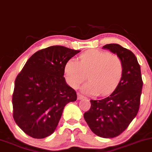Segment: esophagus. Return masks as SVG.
Wrapping results in <instances>:
<instances>
[{"mask_svg":"<svg viewBox=\"0 0 152 152\" xmlns=\"http://www.w3.org/2000/svg\"><path fill=\"white\" fill-rule=\"evenodd\" d=\"M84 98V96H82L81 94H77V98H78V100H81V99H82V98Z\"/></svg>","mask_w":152,"mask_h":152,"instance_id":"1","label":"esophagus"}]
</instances>
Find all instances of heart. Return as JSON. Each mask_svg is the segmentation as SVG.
Returning a JSON list of instances; mask_svg holds the SVG:
<instances>
[{
  "mask_svg": "<svg viewBox=\"0 0 152 152\" xmlns=\"http://www.w3.org/2000/svg\"><path fill=\"white\" fill-rule=\"evenodd\" d=\"M123 71V62L120 56L97 49L81 54L78 61L71 58L64 66L66 80L74 88L85 81L88 74L89 81L81 90L92 95L110 94L120 83Z\"/></svg>",
  "mask_w": 152,
  "mask_h": 152,
  "instance_id": "b5f03b06",
  "label": "heart"
}]
</instances>
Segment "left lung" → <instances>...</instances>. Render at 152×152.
I'll return each instance as SVG.
<instances>
[{
  "mask_svg": "<svg viewBox=\"0 0 152 152\" xmlns=\"http://www.w3.org/2000/svg\"><path fill=\"white\" fill-rule=\"evenodd\" d=\"M119 56L123 62L122 77L109 96L91 100V106L83 117L91 131L103 138H113L127 128L137 114L143 82L135 55L118 44L103 47Z\"/></svg>",
  "mask_w": 152,
  "mask_h": 152,
  "instance_id": "left-lung-1",
  "label": "left lung"
}]
</instances>
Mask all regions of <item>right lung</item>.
<instances>
[{"label":"right lung","instance_id":"right-lung-1","mask_svg":"<svg viewBox=\"0 0 152 152\" xmlns=\"http://www.w3.org/2000/svg\"><path fill=\"white\" fill-rule=\"evenodd\" d=\"M80 50L52 46L34 53L15 81L13 118L25 134L43 139L55 131L64 108L77 99L66 82L64 66Z\"/></svg>","mask_w":152,"mask_h":152}]
</instances>
